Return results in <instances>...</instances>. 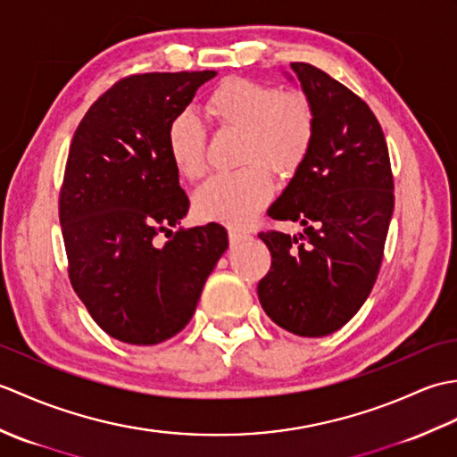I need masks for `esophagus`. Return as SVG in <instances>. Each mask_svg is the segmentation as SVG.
<instances>
[{"label":"esophagus","instance_id":"34e87169","mask_svg":"<svg viewBox=\"0 0 457 457\" xmlns=\"http://www.w3.org/2000/svg\"><path fill=\"white\" fill-rule=\"evenodd\" d=\"M228 236H229V244H231V245L244 244V241H247V239L251 237V236L247 234V231H241V229H236V228H229Z\"/></svg>","mask_w":457,"mask_h":457}]
</instances>
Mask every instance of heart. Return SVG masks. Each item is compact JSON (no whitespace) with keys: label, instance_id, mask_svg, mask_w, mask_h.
<instances>
[{"label":"heart","instance_id":"obj_1","mask_svg":"<svg viewBox=\"0 0 457 457\" xmlns=\"http://www.w3.org/2000/svg\"><path fill=\"white\" fill-rule=\"evenodd\" d=\"M204 112L220 129L239 131L234 172L213 174L194 194L198 218L245 226L265 208L273 182L303 167L316 135V112L303 92H280L270 84L226 79L204 100ZM167 151L172 167L188 180L206 170V133L196 115L180 113L169 123Z\"/></svg>","mask_w":457,"mask_h":457}]
</instances>
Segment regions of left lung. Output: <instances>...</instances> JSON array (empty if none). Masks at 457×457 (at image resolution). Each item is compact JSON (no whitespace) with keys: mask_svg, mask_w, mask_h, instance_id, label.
<instances>
[{"mask_svg":"<svg viewBox=\"0 0 457 457\" xmlns=\"http://www.w3.org/2000/svg\"><path fill=\"white\" fill-rule=\"evenodd\" d=\"M316 112V135L304 164L269 216L300 221L304 234L261 231L270 269L257 295L287 332L322 337L363 306L377 280L395 208L385 133L371 108L308 62L290 64Z\"/></svg>","mask_w":457,"mask_h":457,"instance_id":"1","label":"left lung"}]
</instances>
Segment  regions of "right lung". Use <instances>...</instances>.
Segmentation results:
<instances>
[{"label": "right lung", "instance_id": "obj_1", "mask_svg": "<svg viewBox=\"0 0 457 457\" xmlns=\"http://www.w3.org/2000/svg\"><path fill=\"white\" fill-rule=\"evenodd\" d=\"M213 76H125L90 105L72 137L58 196L68 278L94 322L123 344L177 336L228 249L226 228L213 221L172 234L190 200L167 129Z\"/></svg>", "mask_w": 457, "mask_h": 457}]
</instances>
